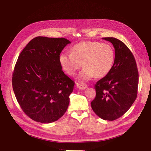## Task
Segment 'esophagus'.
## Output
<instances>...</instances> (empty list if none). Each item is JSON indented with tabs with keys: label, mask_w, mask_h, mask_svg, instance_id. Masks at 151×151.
Here are the masks:
<instances>
[{
	"label": "esophagus",
	"mask_w": 151,
	"mask_h": 151,
	"mask_svg": "<svg viewBox=\"0 0 151 151\" xmlns=\"http://www.w3.org/2000/svg\"><path fill=\"white\" fill-rule=\"evenodd\" d=\"M76 87L80 90H84L87 87V85L85 83H77Z\"/></svg>",
	"instance_id": "obj_1"
}]
</instances>
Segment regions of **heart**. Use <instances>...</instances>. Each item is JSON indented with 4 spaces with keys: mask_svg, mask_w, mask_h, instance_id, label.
Segmentation results:
<instances>
[{
    "mask_svg": "<svg viewBox=\"0 0 151 151\" xmlns=\"http://www.w3.org/2000/svg\"><path fill=\"white\" fill-rule=\"evenodd\" d=\"M63 70L70 76H74L81 67L78 79L85 81L93 77L103 78L112 69L115 51L111 45L99 42H81L72 49V53H63L59 57Z\"/></svg>",
    "mask_w": 151,
    "mask_h": 151,
    "instance_id": "1",
    "label": "heart"
}]
</instances>
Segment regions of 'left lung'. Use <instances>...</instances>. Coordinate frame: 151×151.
<instances>
[{
	"label": "left lung",
	"mask_w": 151,
	"mask_h": 151,
	"mask_svg": "<svg viewBox=\"0 0 151 151\" xmlns=\"http://www.w3.org/2000/svg\"><path fill=\"white\" fill-rule=\"evenodd\" d=\"M115 48V61L108 74L95 85L96 95L91 101L94 112L104 120L114 121L130 108L137 98L139 74L133 54L115 38H102Z\"/></svg>",
	"instance_id": "1"
}]
</instances>
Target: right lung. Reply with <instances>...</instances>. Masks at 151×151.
<instances>
[{"instance_id": "right-lung-1", "label": "right lung", "mask_w": 151, "mask_h": 151, "mask_svg": "<svg viewBox=\"0 0 151 151\" xmlns=\"http://www.w3.org/2000/svg\"><path fill=\"white\" fill-rule=\"evenodd\" d=\"M70 42L38 36L21 51L14 68L12 86L24 113L41 123L57 121L68 109L74 81L62 70L61 51Z\"/></svg>"}]
</instances>
